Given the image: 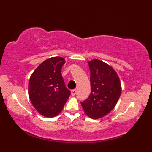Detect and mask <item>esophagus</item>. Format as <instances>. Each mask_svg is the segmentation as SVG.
Here are the masks:
<instances>
[{
	"mask_svg": "<svg viewBox=\"0 0 152 152\" xmlns=\"http://www.w3.org/2000/svg\"><path fill=\"white\" fill-rule=\"evenodd\" d=\"M76 89H72V91H71V95H72V96H75V95H76Z\"/></svg>",
	"mask_w": 152,
	"mask_h": 152,
	"instance_id": "esophagus-1",
	"label": "esophagus"
}]
</instances>
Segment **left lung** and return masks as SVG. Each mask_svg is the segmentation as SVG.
<instances>
[{
  "instance_id": "1",
  "label": "left lung",
  "mask_w": 152,
  "mask_h": 152,
  "mask_svg": "<svg viewBox=\"0 0 152 152\" xmlns=\"http://www.w3.org/2000/svg\"><path fill=\"white\" fill-rule=\"evenodd\" d=\"M91 93L81 102L84 112L89 118L99 119L108 114L117 104L121 92L120 80L112 67L102 61H89Z\"/></svg>"
}]
</instances>
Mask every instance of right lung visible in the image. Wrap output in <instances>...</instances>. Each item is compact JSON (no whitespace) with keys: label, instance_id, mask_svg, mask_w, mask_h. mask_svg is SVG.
I'll use <instances>...</instances> for the list:
<instances>
[{"label":"right lung","instance_id":"obj_1","mask_svg":"<svg viewBox=\"0 0 152 152\" xmlns=\"http://www.w3.org/2000/svg\"><path fill=\"white\" fill-rule=\"evenodd\" d=\"M64 63L61 57H51L42 63L31 76L30 100L37 110L45 117L59 114L70 95L61 75Z\"/></svg>","mask_w":152,"mask_h":152}]
</instances>
